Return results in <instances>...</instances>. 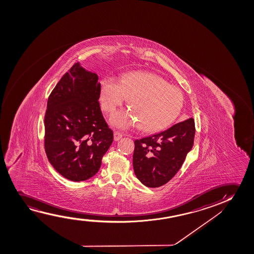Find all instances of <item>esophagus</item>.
<instances>
[{"instance_id": "1", "label": "esophagus", "mask_w": 254, "mask_h": 254, "mask_svg": "<svg viewBox=\"0 0 254 254\" xmlns=\"http://www.w3.org/2000/svg\"><path fill=\"white\" fill-rule=\"evenodd\" d=\"M122 134L121 132H118V131H115L114 132V137H115V141H118L119 139H121L122 138Z\"/></svg>"}]
</instances>
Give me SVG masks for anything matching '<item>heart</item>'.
<instances>
[{
	"label": "heart",
	"mask_w": 254,
	"mask_h": 254,
	"mask_svg": "<svg viewBox=\"0 0 254 254\" xmlns=\"http://www.w3.org/2000/svg\"><path fill=\"white\" fill-rule=\"evenodd\" d=\"M127 97L130 109L116 112L110 120L119 128L138 124L146 132L160 131L177 118L184 104L183 94L178 87L153 73L133 72L121 80L107 77L101 81V106L105 111H115Z\"/></svg>",
	"instance_id": "1"
}]
</instances>
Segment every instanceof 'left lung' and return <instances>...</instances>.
<instances>
[{
  "mask_svg": "<svg viewBox=\"0 0 254 254\" xmlns=\"http://www.w3.org/2000/svg\"><path fill=\"white\" fill-rule=\"evenodd\" d=\"M194 120L189 118L153 135L136 139L132 165L136 177L147 188L167 183L193 145Z\"/></svg>",
  "mask_w": 254,
  "mask_h": 254,
  "instance_id": "left-lung-1",
  "label": "left lung"
}]
</instances>
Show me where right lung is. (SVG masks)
<instances>
[{
    "label": "right lung",
    "mask_w": 254,
    "mask_h": 254,
    "mask_svg": "<svg viewBox=\"0 0 254 254\" xmlns=\"http://www.w3.org/2000/svg\"><path fill=\"white\" fill-rule=\"evenodd\" d=\"M96 73L75 63L49 95L45 119V151L63 177L83 181L97 174L114 140L99 103Z\"/></svg>",
    "instance_id": "1"
}]
</instances>
